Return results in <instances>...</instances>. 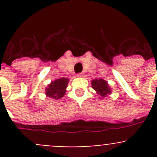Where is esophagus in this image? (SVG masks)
<instances>
[{
	"label": "esophagus",
	"mask_w": 157,
	"mask_h": 157,
	"mask_svg": "<svg viewBox=\"0 0 157 157\" xmlns=\"http://www.w3.org/2000/svg\"><path fill=\"white\" fill-rule=\"evenodd\" d=\"M76 76H77V77H82L83 75H82V73H78V74L76 75Z\"/></svg>",
	"instance_id": "esophagus-1"
}]
</instances>
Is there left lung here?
Wrapping results in <instances>:
<instances>
[{"instance_id": "8db88e82", "label": "left lung", "mask_w": 157, "mask_h": 157, "mask_svg": "<svg viewBox=\"0 0 157 157\" xmlns=\"http://www.w3.org/2000/svg\"><path fill=\"white\" fill-rule=\"evenodd\" d=\"M91 83L93 90H96V93L100 95L101 97H106L107 95L111 93V89L110 88L107 82L105 81L104 79L95 78L91 82Z\"/></svg>"}]
</instances>
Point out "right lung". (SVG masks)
Here are the masks:
<instances>
[{
  "mask_svg": "<svg viewBox=\"0 0 157 157\" xmlns=\"http://www.w3.org/2000/svg\"><path fill=\"white\" fill-rule=\"evenodd\" d=\"M68 78H61L51 82L46 88V95L54 100L62 98L65 95L66 88L68 84Z\"/></svg>",
  "mask_w": 157,
  "mask_h": 157,
  "instance_id": "add662e5",
  "label": "right lung"
}]
</instances>
